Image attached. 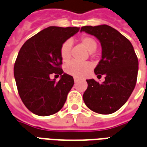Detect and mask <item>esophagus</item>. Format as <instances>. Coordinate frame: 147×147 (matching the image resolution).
I'll return each mask as SVG.
<instances>
[{
	"label": "esophagus",
	"instance_id": "esophagus-1",
	"mask_svg": "<svg viewBox=\"0 0 147 147\" xmlns=\"http://www.w3.org/2000/svg\"><path fill=\"white\" fill-rule=\"evenodd\" d=\"M74 81H75V83H77V82H78V79H76V78H74Z\"/></svg>",
	"mask_w": 147,
	"mask_h": 147
}]
</instances>
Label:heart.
<instances>
[{
	"label": "heart",
	"instance_id": "obj_1",
	"mask_svg": "<svg viewBox=\"0 0 147 147\" xmlns=\"http://www.w3.org/2000/svg\"><path fill=\"white\" fill-rule=\"evenodd\" d=\"M80 42L84 46L87 51L93 53L96 50L98 43L95 39L89 35H83L80 37ZM60 54L61 60L64 62L68 61L71 58V42L69 41L64 42L60 49ZM91 70V64L88 62L79 63L76 61H71L65 66V71L70 76L76 78L86 76Z\"/></svg>",
	"mask_w": 147,
	"mask_h": 147
}]
</instances>
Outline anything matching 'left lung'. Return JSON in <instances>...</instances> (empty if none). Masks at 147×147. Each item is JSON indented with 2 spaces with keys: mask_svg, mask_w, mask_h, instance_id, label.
<instances>
[{
  "mask_svg": "<svg viewBox=\"0 0 147 147\" xmlns=\"http://www.w3.org/2000/svg\"><path fill=\"white\" fill-rule=\"evenodd\" d=\"M81 31L95 36L101 42L102 60L94 73L105 76L102 83L93 79L86 80L88 86L83 101L97 113H113L126 103L136 86L138 57L129 40L110 26H85Z\"/></svg>",
  "mask_w": 147,
  "mask_h": 147,
  "instance_id": "8db88e82",
  "label": "left lung"
}]
</instances>
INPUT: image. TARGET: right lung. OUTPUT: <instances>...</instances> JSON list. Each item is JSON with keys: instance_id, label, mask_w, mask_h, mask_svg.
Masks as SVG:
<instances>
[{"instance_id": "obj_1", "label": "right lung", "mask_w": 147, "mask_h": 147, "mask_svg": "<svg viewBox=\"0 0 147 147\" xmlns=\"http://www.w3.org/2000/svg\"><path fill=\"white\" fill-rule=\"evenodd\" d=\"M80 30L79 27H49L24 43L14 65V76L22 102L38 116L61 110L74 85L73 77L61 68V45ZM61 76L57 82L50 75Z\"/></svg>"}]
</instances>
